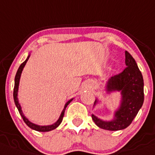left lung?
Segmentation results:
<instances>
[{
  "label": "left lung",
  "instance_id": "1",
  "mask_svg": "<svg viewBox=\"0 0 155 155\" xmlns=\"http://www.w3.org/2000/svg\"><path fill=\"white\" fill-rule=\"evenodd\" d=\"M126 65L121 73L111 77L107 83V93L120 91V107L115 112L114 118L104 121L92 114V119L98 127L110 131L122 130L132 123L144 102V81L133 57L126 51ZM98 103L96 100L94 105Z\"/></svg>",
  "mask_w": 155,
  "mask_h": 155
}]
</instances>
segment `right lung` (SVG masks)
<instances>
[{"mask_svg": "<svg viewBox=\"0 0 155 155\" xmlns=\"http://www.w3.org/2000/svg\"><path fill=\"white\" fill-rule=\"evenodd\" d=\"M29 56H30V54H29V55H28V57H27V58L26 59V61H23V62L20 64V66L19 67V68H18V70H17V74H16L15 80H14V103H15L16 107H17V109H18V111H19V113H20V116H21L22 118H23V121H24V123H26V124L27 125L29 128H31V129H33V130L38 131V132H49V131H51V130H53V129H56V128L58 127L60 124H61V121H62V119H63V117H64V111H65L66 107H67V106L71 102L73 99H71L70 101H68L67 103H66L65 105H64V109H63L62 112H61V115H60L59 119H58V120H57L56 123H54V124L50 125V126H39V125L34 124V123H31L30 121H29V119H28L27 118L24 116L23 111H22L21 107H20V104H19L18 98H17V93H18L19 83H20V76H21V73H22V71H23V68H24V66L26 65V61H27L28 59H29Z\"/></svg>", "mask_w": 155, "mask_h": 155, "instance_id": "right-lung-1", "label": "right lung"}]
</instances>
